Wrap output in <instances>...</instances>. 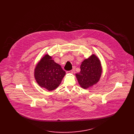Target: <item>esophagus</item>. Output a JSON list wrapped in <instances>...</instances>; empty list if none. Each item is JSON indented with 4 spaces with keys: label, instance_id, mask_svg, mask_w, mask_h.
Segmentation results:
<instances>
[{
    "label": "esophagus",
    "instance_id": "34e87169",
    "mask_svg": "<svg viewBox=\"0 0 134 134\" xmlns=\"http://www.w3.org/2000/svg\"><path fill=\"white\" fill-rule=\"evenodd\" d=\"M67 73H73V71L72 70H70V71H67Z\"/></svg>",
    "mask_w": 134,
    "mask_h": 134
}]
</instances>
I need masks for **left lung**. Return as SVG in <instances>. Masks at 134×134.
<instances>
[{
  "label": "left lung",
  "instance_id": "left-lung-1",
  "mask_svg": "<svg viewBox=\"0 0 134 134\" xmlns=\"http://www.w3.org/2000/svg\"><path fill=\"white\" fill-rule=\"evenodd\" d=\"M80 71L76 74L78 83L83 88L87 89L97 83L102 75V68L98 58L92 55L85 59L80 66Z\"/></svg>",
  "mask_w": 134,
  "mask_h": 134
}]
</instances>
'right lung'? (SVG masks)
I'll use <instances>...</instances> for the list:
<instances>
[{"label":"right lung","mask_w":134,"mask_h":134,"mask_svg":"<svg viewBox=\"0 0 134 134\" xmlns=\"http://www.w3.org/2000/svg\"><path fill=\"white\" fill-rule=\"evenodd\" d=\"M65 74L61 66L47 54L37 65L34 75L41 87L51 91L59 86Z\"/></svg>","instance_id":"add662e5"}]
</instances>
